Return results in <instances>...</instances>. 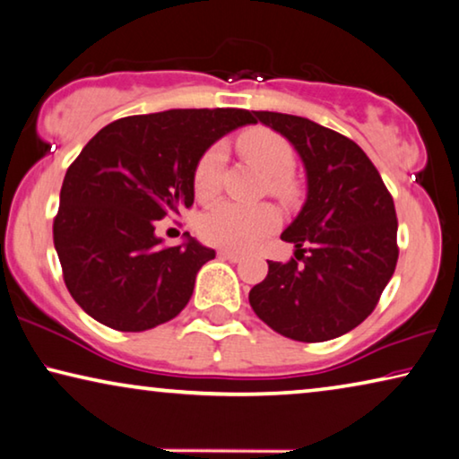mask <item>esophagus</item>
<instances>
[{"mask_svg":"<svg viewBox=\"0 0 459 459\" xmlns=\"http://www.w3.org/2000/svg\"><path fill=\"white\" fill-rule=\"evenodd\" d=\"M218 257L227 259V262H232V264L241 262V259H243L241 253H237V251H229V249H221V251H218Z\"/></svg>","mask_w":459,"mask_h":459,"instance_id":"1","label":"esophagus"}]
</instances>
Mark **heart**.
<instances>
[{"instance_id":"heart-1","label":"heart","mask_w":459,"mask_h":459,"mask_svg":"<svg viewBox=\"0 0 459 459\" xmlns=\"http://www.w3.org/2000/svg\"><path fill=\"white\" fill-rule=\"evenodd\" d=\"M245 159L251 160L268 175L270 194L292 200L297 194L292 181L297 156L290 142L268 127L247 129L237 142ZM224 162V150L212 146L200 156L194 169V191L200 200H208L218 191L221 170ZM278 227V212L268 204L262 206H241L235 202H221L212 206L200 218L197 230L204 241L214 247L245 251L255 245L259 238Z\"/></svg>"}]
</instances>
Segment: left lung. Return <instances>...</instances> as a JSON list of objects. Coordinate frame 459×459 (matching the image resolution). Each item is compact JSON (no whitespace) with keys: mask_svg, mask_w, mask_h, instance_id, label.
<instances>
[{"mask_svg":"<svg viewBox=\"0 0 459 459\" xmlns=\"http://www.w3.org/2000/svg\"><path fill=\"white\" fill-rule=\"evenodd\" d=\"M305 164L307 200L280 238L290 262H268L249 292L255 316L299 342H325L371 316L398 264L392 194L359 143L297 115L253 111Z\"/></svg>","mask_w":459,"mask_h":459,"instance_id":"obj_1","label":"left lung"}]
</instances>
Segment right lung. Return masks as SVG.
Returning a JSON list of instances; mask_svg holds the SVG:
<instances>
[{"label":"right lung","instance_id":"1","mask_svg":"<svg viewBox=\"0 0 459 459\" xmlns=\"http://www.w3.org/2000/svg\"><path fill=\"white\" fill-rule=\"evenodd\" d=\"M245 108H173L102 127L67 169L53 243L67 290L99 324L143 332L179 316L216 257L186 232L164 247L156 221L194 204V169Z\"/></svg>","mask_w":459,"mask_h":459}]
</instances>
